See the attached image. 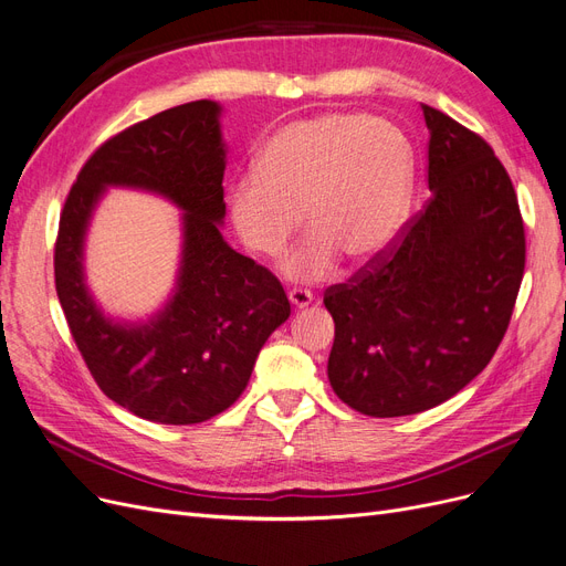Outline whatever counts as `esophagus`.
I'll return each instance as SVG.
<instances>
[{
    "label": "esophagus",
    "mask_w": 566,
    "mask_h": 566,
    "mask_svg": "<svg viewBox=\"0 0 566 566\" xmlns=\"http://www.w3.org/2000/svg\"><path fill=\"white\" fill-rule=\"evenodd\" d=\"M287 300H290L292 308L300 311V308H306V306L313 302V295H311L308 290H302V287H292V290L287 292Z\"/></svg>",
    "instance_id": "1"
}]
</instances>
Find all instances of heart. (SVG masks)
<instances>
[{
    "label": "heart",
    "instance_id": "heart-1",
    "mask_svg": "<svg viewBox=\"0 0 566 566\" xmlns=\"http://www.w3.org/2000/svg\"><path fill=\"white\" fill-rule=\"evenodd\" d=\"M413 155L399 127L367 113H323L290 123L241 174L228 197L241 243L276 258L302 228L311 234L283 262L292 283L329 279L342 258L371 264L401 230Z\"/></svg>",
    "mask_w": 566,
    "mask_h": 566
}]
</instances>
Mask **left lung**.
Masks as SVG:
<instances>
[{"instance_id":"8db88e82","label":"left lung","mask_w":566,"mask_h":566,"mask_svg":"<svg viewBox=\"0 0 566 566\" xmlns=\"http://www.w3.org/2000/svg\"><path fill=\"white\" fill-rule=\"evenodd\" d=\"M424 211L348 283L327 287L329 386L374 418L443 403L476 378L506 334L525 271L517 197L494 150L422 104Z\"/></svg>"}]
</instances>
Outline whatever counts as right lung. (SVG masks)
<instances>
[{
    "mask_svg": "<svg viewBox=\"0 0 566 566\" xmlns=\"http://www.w3.org/2000/svg\"><path fill=\"white\" fill-rule=\"evenodd\" d=\"M222 176L220 104L199 99L102 144L64 201L55 290L66 325L99 390L144 420L195 424L230 409L290 315L281 281L220 234ZM106 187L163 193L185 211L175 295L148 324L111 322L84 285V232Z\"/></svg>",
    "mask_w": 566,
    "mask_h": 566,
    "instance_id": "1",
    "label": "right lung"
}]
</instances>
